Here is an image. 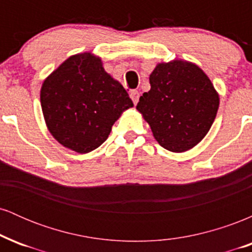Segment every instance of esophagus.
Wrapping results in <instances>:
<instances>
[{
  "label": "esophagus",
  "mask_w": 252,
  "mask_h": 252,
  "mask_svg": "<svg viewBox=\"0 0 252 252\" xmlns=\"http://www.w3.org/2000/svg\"><path fill=\"white\" fill-rule=\"evenodd\" d=\"M130 98L132 99V102L136 105L138 102V99H140V94H138V91H136V90H132V91H130Z\"/></svg>",
  "instance_id": "1"
}]
</instances>
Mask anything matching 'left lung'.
<instances>
[{"instance_id": "obj_1", "label": "left lung", "mask_w": 252, "mask_h": 252, "mask_svg": "<svg viewBox=\"0 0 252 252\" xmlns=\"http://www.w3.org/2000/svg\"><path fill=\"white\" fill-rule=\"evenodd\" d=\"M149 83L136 109L155 140L173 153L193 148L209 132L219 108L210 78L195 63L175 59L158 63Z\"/></svg>"}]
</instances>
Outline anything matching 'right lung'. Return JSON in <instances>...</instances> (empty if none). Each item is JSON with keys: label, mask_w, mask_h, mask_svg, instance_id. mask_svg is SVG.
Instances as JSON below:
<instances>
[{"label": "right lung", "mask_w": 252, "mask_h": 252, "mask_svg": "<svg viewBox=\"0 0 252 252\" xmlns=\"http://www.w3.org/2000/svg\"><path fill=\"white\" fill-rule=\"evenodd\" d=\"M40 100L46 126L66 148L85 154L108 138L112 126L134 104L120 82L106 73L99 57L66 59L45 79Z\"/></svg>", "instance_id": "add662e5"}]
</instances>
